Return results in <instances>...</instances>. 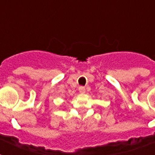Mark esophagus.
<instances>
[{
  "mask_svg": "<svg viewBox=\"0 0 155 155\" xmlns=\"http://www.w3.org/2000/svg\"><path fill=\"white\" fill-rule=\"evenodd\" d=\"M79 91H80L81 94L85 93V87H79Z\"/></svg>",
  "mask_w": 155,
  "mask_h": 155,
  "instance_id": "obj_1",
  "label": "esophagus"
}]
</instances>
